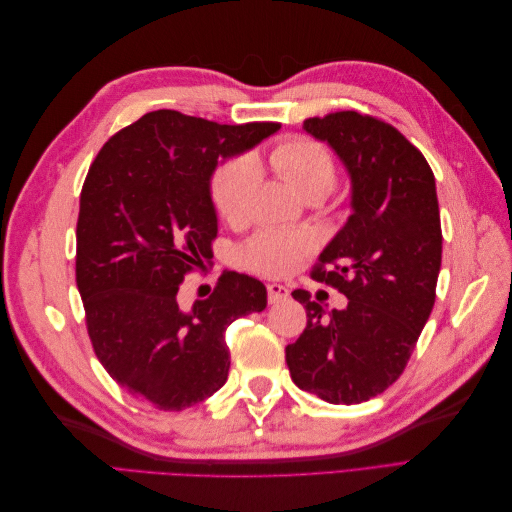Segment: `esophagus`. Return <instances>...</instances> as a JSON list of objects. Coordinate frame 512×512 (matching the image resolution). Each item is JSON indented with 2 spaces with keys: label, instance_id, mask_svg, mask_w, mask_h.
Returning a JSON list of instances; mask_svg holds the SVG:
<instances>
[{
  "label": "esophagus",
  "instance_id": "1",
  "mask_svg": "<svg viewBox=\"0 0 512 512\" xmlns=\"http://www.w3.org/2000/svg\"><path fill=\"white\" fill-rule=\"evenodd\" d=\"M288 288L286 286H280V284H269L267 286V297H269V303H280V301H286L288 299Z\"/></svg>",
  "mask_w": 512,
  "mask_h": 512
}]
</instances>
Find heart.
<instances>
[{
  "label": "heart",
  "mask_w": 512,
  "mask_h": 512,
  "mask_svg": "<svg viewBox=\"0 0 512 512\" xmlns=\"http://www.w3.org/2000/svg\"><path fill=\"white\" fill-rule=\"evenodd\" d=\"M269 164L305 198L327 196L337 181L333 151L307 134H290L269 151ZM256 179V164L250 158H232L218 166L211 177V200L226 222H239L245 215L247 194ZM312 239L303 232L262 230L243 245V265L269 277L288 275L312 250Z\"/></svg>",
  "instance_id": "1"
}]
</instances>
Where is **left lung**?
I'll list each match as a JSON object with an SVG mask.
<instances>
[{
	"mask_svg": "<svg viewBox=\"0 0 512 512\" xmlns=\"http://www.w3.org/2000/svg\"><path fill=\"white\" fill-rule=\"evenodd\" d=\"M303 130L348 168L352 215L312 280L346 294L342 312L294 290L307 327L286 346L292 382L329 404H361L404 374L436 301L442 228L425 156L391 123L356 111L309 117Z\"/></svg>",
	"mask_w": 512,
	"mask_h": 512,
	"instance_id": "left-lung-1",
	"label": "left lung"
}]
</instances>
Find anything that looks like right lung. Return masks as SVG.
Instances as JSON below:
<instances>
[{"label":"right lung","instance_id":"obj_1","mask_svg":"<svg viewBox=\"0 0 512 512\" xmlns=\"http://www.w3.org/2000/svg\"><path fill=\"white\" fill-rule=\"evenodd\" d=\"M280 123L222 126L153 111L108 138L91 162L76 222V286L91 346L121 389L179 412L222 389L230 322L267 307V288L224 271L209 299L183 309V277L213 258L220 158L254 147Z\"/></svg>","mask_w":512,"mask_h":512}]
</instances>
